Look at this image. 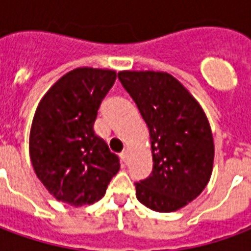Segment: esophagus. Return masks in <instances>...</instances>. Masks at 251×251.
Segmentation results:
<instances>
[{
    "label": "esophagus",
    "mask_w": 251,
    "mask_h": 251,
    "mask_svg": "<svg viewBox=\"0 0 251 251\" xmlns=\"http://www.w3.org/2000/svg\"><path fill=\"white\" fill-rule=\"evenodd\" d=\"M120 157H121V161H122V163L124 164H126V161H127V152H122L120 154Z\"/></svg>",
    "instance_id": "1"
}]
</instances>
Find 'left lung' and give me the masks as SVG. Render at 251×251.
<instances>
[{
    "mask_svg": "<svg viewBox=\"0 0 251 251\" xmlns=\"http://www.w3.org/2000/svg\"><path fill=\"white\" fill-rule=\"evenodd\" d=\"M118 79L136 102L151 134L153 169L136 183L137 199L171 212L196 199L212 172L214 141L196 99L167 72L121 71Z\"/></svg>",
    "mask_w": 251,
    "mask_h": 251,
    "instance_id": "1",
    "label": "left lung"
}]
</instances>
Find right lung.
I'll return each mask as SVG.
<instances>
[{
  "label": "right lung",
  "instance_id": "add662e5",
  "mask_svg": "<svg viewBox=\"0 0 251 251\" xmlns=\"http://www.w3.org/2000/svg\"><path fill=\"white\" fill-rule=\"evenodd\" d=\"M117 74L76 68L60 77L37 106L29 153L37 177L57 200L71 205L102 199L120 158L95 134L94 122Z\"/></svg>",
  "mask_w": 251,
  "mask_h": 251
}]
</instances>
